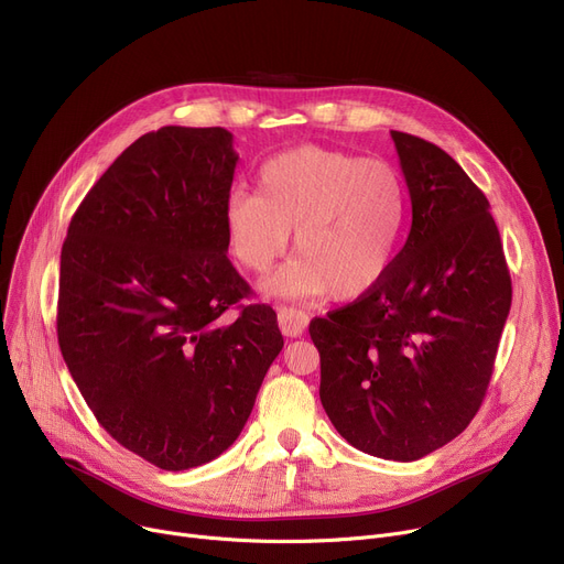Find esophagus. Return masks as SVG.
Returning <instances> with one entry per match:
<instances>
[{"instance_id": "esophagus-1", "label": "esophagus", "mask_w": 564, "mask_h": 564, "mask_svg": "<svg viewBox=\"0 0 564 564\" xmlns=\"http://www.w3.org/2000/svg\"><path fill=\"white\" fill-rule=\"evenodd\" d=\"M276 315H279V327H281L283 336H288V338L302 336L308 327V313L306 311H300L294 306H276Z\"/></svg>"}]
</instances>
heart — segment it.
<instances>
[{"instance_id":"obj_1","label":"heart","mask_w":564,"mask_h":564,"mask_svg":"<svg viewBox=\"0 0 564 564\" xmlns=\"http://www.w3.org/2000/svg\"><path fill=\"white\" fill-rule=\"evenodd\" d=\"M409 215L400 171L336 148L300 145L267 160L258 192H232L224 205L230 251L262 274L294 256L264 283L281 297L354 300L372 290L395 260Z\"/></svg>"}]
</instances>
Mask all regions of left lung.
Here are the masks:
<instances>
[{"mask_svg": "<svg viewBox=\"0 0 564 564\" xmlns=\"http://www.w3.org/2000/svg\"><path fill=\"white\" fill-rule=\"evenodd\" d=\"M411 230L391 270L351 304L315 317L319 400L347 443L413 462L476 416L512 304L489 200L438 145L391 132Z\"/></svg>", "mask_w": 564, "mask_h": 564, "instance_id": "8db88e82", "label": "left lung"}]
</instances>
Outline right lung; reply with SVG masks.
<instances>
[{
  "instance_id": "obj_1",
  "label": "right lung",
  "mask_w": 564,
  "mask_h": 564,
  "mask_svg": "<svg viewBox=\"0 0 564 564\" xmlns=\"http://www.w3.org/2000/svg\"><path fill=\"white\" fill-rule=\"evenodd\" d=\"M235 164L224 128L148 132L84 196L62 249L64 361L105 432L164 470L232 446L283 347L274 308L240 304L251 288L226 256Z\"/></svg>"
}]
</instances>
